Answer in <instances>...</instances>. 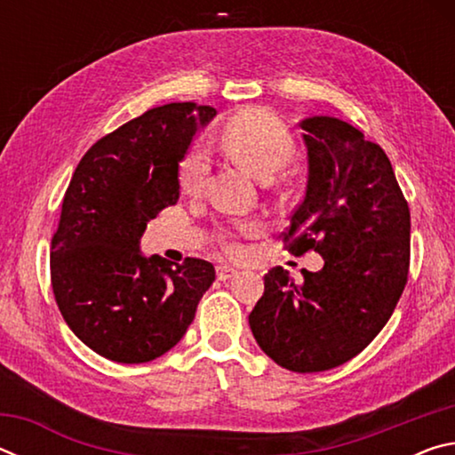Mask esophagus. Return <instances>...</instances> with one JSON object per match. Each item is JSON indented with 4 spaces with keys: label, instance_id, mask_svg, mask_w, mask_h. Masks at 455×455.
<instances>
[{
    "label": "esophagus",
    "instance_id": "esophagus-1",
    "mask_svg": "<svg viewBox=\"0 0 455 455\" xmlns=\"http://www.w3.org/2000/svg\"><path fill=\"white\" fill-rule=\"evenodd\" d=\"M236 275V268L230 267V265H217V276L219 281H228L230 276Z\"/></svg>",
    "mask_w": 455,
    "mask_h": 455
}]
</instances>
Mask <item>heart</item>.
Masks as SVG:
<instances>
[{
	"instance_id": "obj_1",
	"label": "heart",
	"mask_w": 455,
	"mask_h": 455,
	"mask_svg": "<svg viewBox=\"0 0 455 455\" xmlns=\"http://www.w3.org/2000/svg\"><path fill=\"white\" fill-rule=\"evenodd\" d=\"M222 146L230 156L236 158L244 168L265 180L271 179L292 158L295 142L289 130L279 118L263 110H249L235 116L222 132ZM209 156L203 146L196 144L187 152L180 163V184L187 192H198L203 187ZM243 233H257V225H243ZM235 249L233 243H228Z\"/></svg>"
}]
</instances>
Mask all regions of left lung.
Wrapping results in <instances>:
<instances>
[{"label":"left lung","instance_id":"obj_1","mask_svg":"<svg viewBox=\"0 0 455 455\" xmlns=\"http://www.w3.org/2000/svg\"><path fill=\"white\" fill-rule=\"evenodd\" d=\"M307 150L303 203L284 241L317 251L321 271L265 273L249 315L259 347L297 373L327 371L363 351L385 327L410 268V209L379 144L335 116L299 122Z\"/></svg>","mask_w":455,"mask_h":455}]
</instances>
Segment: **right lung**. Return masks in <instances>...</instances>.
Masks as SVG:
<instances>
[{
    "mask_svg": "<svg viewBox=\"0 0 455 455\" xmlns=\"http://www.w3.org/2000/svg\"><path fill=\"white\" fill-rule=\"evenodd\" d=\"M214 116L192 102L152 108L76 168L52 241V287L68 327L98 355L128 365L164 355L214 281L209 260L140 251L150 219L179 203L180 160Z\"/></svg>",
    "mask_w": 455,
    "mask_h": 455,
    "instance_id": "right-lung-1",
    "label": "right lung"
}]
</instances>
